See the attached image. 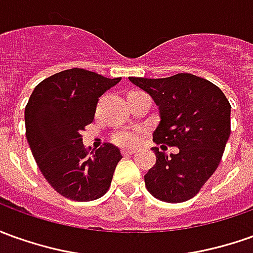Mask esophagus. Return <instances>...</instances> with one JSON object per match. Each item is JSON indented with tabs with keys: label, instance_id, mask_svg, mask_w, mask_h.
<instances>
[{
	"label": "esophagus",
	"instance_id": "1",
	"mask_svg": "<svg viewBox=\"0 0 253 253\" xmlns=\"http://www.w3.org/2000/svg\"><path fill=\"white\" fill-rule=\"evenodd\" d=\"M123 154H124V156H130V154H133V150H132V149H124Z\"/></svg>",
	"mask_w": 253,
	"mask_h": 253
}]
</instances>
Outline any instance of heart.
I'll use <instances>...</instances> for the list:
<instances>
[{
    "instance_id": "b5f03b06",
    "label": "heart",
    "mask_w": 253,
    "mask_h": 253,
    "mask_svg": "<svg viewBox=\"0 0 253 253\" xmlns=\"http://www.w3.org/2000/svg\"><path fill=\"white\" fill-rule=\"evenodd\" d=\"M140 140L139 130H121L114 136V142L124 147H132Z\"/></svg>"
}]
</instances>
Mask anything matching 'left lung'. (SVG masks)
<instances>
[{"label":"left lung","instance_id":"left-lung-1","mask_svg":"<svg viewBox=\"0 0 253 253\" xmlns=\"http://www.w3.org/2000/svg\"><path fill=\"white\" fill-rule=\"evenodd\" d=\"M129 81L150 93L160 109L161 121L153 140L179 149L168 157L153 147L157 161L144 175L146 187L164 203L187 201L222 160L230 136L229 100L215 84L189 73L167 78L129 77Z\"/></svg>","mask_w":253,"mask_h":253}]
</instances>
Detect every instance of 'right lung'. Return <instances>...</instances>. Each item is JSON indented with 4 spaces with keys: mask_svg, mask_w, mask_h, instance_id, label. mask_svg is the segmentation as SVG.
I'll return each mask as SVG.
<instances>
[{
    "mask_svg": "<svg viewBox=\"0 0 253 253\" xmlns=\"http://www.w3.org/2000/svg\"><path fill=\"white\" fill-rule=\"evenodd\" d=\"M120 81L70 69L33 90L24 110L26 137L43 177L60 196L92 201L107 193L121 151L110 143L89 151L81 132L93 121L99 97Z\"/></svg>",
    "mask_w": 253,
    "mask_h": 253,
    "instance_id": "add662e5",
    "label": "right lung"
}]
</instances>
